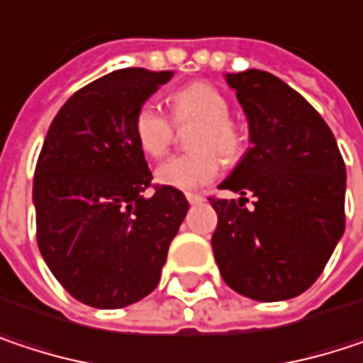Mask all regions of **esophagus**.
<instances>
[{"label":"esophagus","mask_w":363,"mask_h":363,"mask_svg":"<svg viewBox=\"0 0 363 363\" xmlns=\"http://www.w3.org/2000/svg\"><path fill=\"white\" fill-rule=\"evenodd\" d=\"M186 201L189 203H201L203 201V195H199V193H186Z\"/></svg>","instance_id":"34e87169"}]
</instances>
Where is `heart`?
<instances>
[{"label": "heart", "instance_id": "obj_1", "mask_svg": "<svg viewBox=\"0 0 363 363\" xmlns=\"http://www.w3.org/2000/svg\"><path fill=\"white\" fill-rule=\"evenodd\" d=\"M170 109L177 123L199 121L193 136V149L197 151L166 160L157 166L155 179L160 184L179 191L201 189L220 172V160L216 154L225 160L240 157L244 138L229 119L231 107L227 96L212 84L195 82L179 88L170 96ZM134 136L149 157H162L174 140V123L157 103H145L134 117Z\"/></svg>", "mask_w": 363, "mask_h": 363}]
</instances>
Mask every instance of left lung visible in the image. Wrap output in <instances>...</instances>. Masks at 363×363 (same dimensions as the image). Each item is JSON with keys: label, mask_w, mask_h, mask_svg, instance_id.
I'll return each mask as SVG.
<instances>
[{"label": "left lung", "mask_w": 363, "mask_h": 363, "mask_svg": "<svg viewBox=\"0 0 363 363\" xmlns=\"http://www.w3.org/2000/svg\"><path fill=\"white\" fill-rule=\"evenodd\" d=\"M225 79L252 147L220 182L242 197L210 199L218 214L214 258L238 294L288 301L320 277L345 233V162L322 115L279 77L248 69Z\"/></svg>", "instance_id": "1"}]
</instances>
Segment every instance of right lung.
I'll return each mask as SVG.
<instances>
[{
    "label": "right lung",
    "mask_w": 363,
    "mask_h": 363,
    "mask_svg": "<svg viewBox=\"0 0 363 363\" xmlns=\"http://www.w3.org/2000/svg\"><path fill=\"white\" fill-rule=\"evenodd\" d=\"M172 71L119 69L77 90L45 134L33 206L37 246L62 288L96 309L151 294L186 216L179 189L157 186L134 117Z\"/></svg>",
    "instance_id": "add662e5"
}]
</instances>
